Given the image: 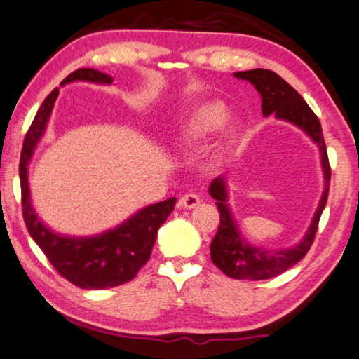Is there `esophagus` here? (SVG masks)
<instances>
[{
  "mask_svg": "<svg viewBox=\"0 0 359 359\" xmlns=\"http://www.w3.org/2000/svg\"><path fill=\"white\" fill-rule=\"evenodd\" d=\"M199 203H201V199H199L198 194L188 193V194H184L183 198L180 199V208L193 209V208H196V205H199Z\"/></svg>",
  "mask_w": 359,
  "mask_h": 359,
  "instance_id": "1",
  "label": "esophagus"
}]
</instances>
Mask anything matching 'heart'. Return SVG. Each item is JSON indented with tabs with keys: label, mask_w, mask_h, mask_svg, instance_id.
<instances>
[{
	"label": "heart",
	"mask_w": 359,
	"mask_h": 359,
	"mask_svg": "<svg viewBox=\"0 0 359 359\" xmlns=\"http://www.w3.org/2000/svg\"><path fill=\"white\" fill-rule=\"evenodd\" d=\"M229 119V109L220 101H205L196 107L186 119L175 129L173 142L181 149H191L199 145L209 135L217 132ZM232 129H227V137H232ZM222 149L214 150L209 155L210 163H215L220 158Z\"/></svg>",
	"instance_id": "1"
}]
</instances>
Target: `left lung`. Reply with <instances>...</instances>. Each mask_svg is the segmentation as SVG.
Returning a JSON list of instances; mask_svg holds the SVG:
<instances>
[{
	"label": "left lung",
	"instance_id": "left-lung-1",
	"mask_svg": "<svg viewBox=\"0 0 359 359\" xmlns=\"http://www.w3.org/2000/svg\"><path fill=\"white\" fill-rule=\"evenodd\" d=\"M233 76L252 83L255 90L259 93L262 112L264 117L273 114L279 121L294 124L302 132H306L313 144H317L318 150H320L323 180H325L323 181V193L307 232L304 233L301 242L281 250L257 247L240 233L238 224L233 219L232 209L229 205V186L227 178L224 175L217 176L209 184V194L215 199V205H217L220 214L219 230L210 242V259L229 278L259 281V279L278 276L306 257L313 242V237H316L318 219H320L327 204L328 188H330V165H328L327 147L318 117L313 114L307 102L302 100V96L287 81H284L278 73L264 70V68L237 72L233 73Z\"/></svg>",
	"mask_w": 359,
	"mask_h": 359
}]
</instances>
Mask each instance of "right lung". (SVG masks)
<instances>
[{"label":"right lung","instance_id":"obj_1","mask_svg":"<svg viewBox=\"0 0 359 359\" xmlns=\"http://www.w3.org/2000/svg\"><path fill=\"white\" fill-rule=\"evenodd\" d=\"M73 81H88L96 85H111L114 78L93 68L72 72L60 86ZM60 90L55 88L39 107L22 144L19 180L22 191V215L26 227L52 266L81 289H106L129 283L139 269L149 262L156 233L166 217L173 212L176 198L150 204L132 214L114 229L90 237H72L53 232L37 217L29 188V163L39 142L46 134L53 104Z\"/></svg>","mask_w":359,"mask_h":359}]
</instances>
